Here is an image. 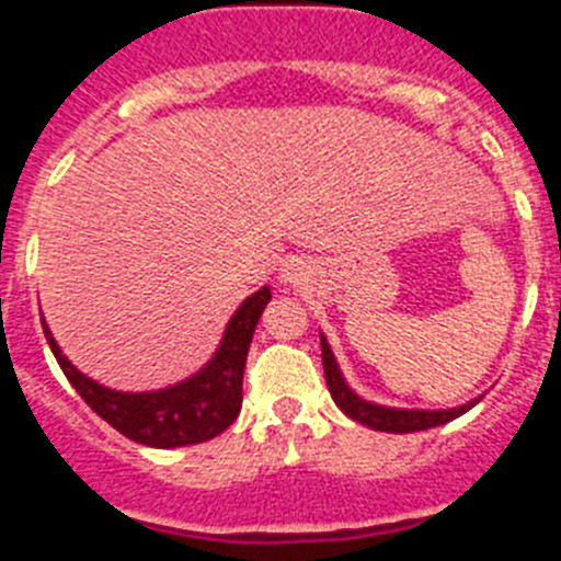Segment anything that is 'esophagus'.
Instances as JSON below:
<instances>
[{
	"mask_svg": "<svg viewBox=\"0 0 561 561\" xmlns=\"http://www.w3.org/2000/svg\"><path fill=\"white\" fill-rule=\"evenodd\" d=\"M309 280V264L300 261V257H289L280 266V284L286 286H304Z\"/></svg>",
	"mask_w": 561,
	"mask_h": 561,
	"instance_id": "esophagus-1",
	"label": "esophagus"
}]
</instances>
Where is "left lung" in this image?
<instances>
[{
  "label": "left lung",
  "instance_id": "1",
  "mask_svg": "<svg viewBox=\"0 0 561 561\" xmlns=\"http://www.w3.org/2000/svg\"><path fill=\"white\" fill-rule=\"evenodd\" d=\"M320 345H323V368H325V381H329L331 399L336 401V408L342 413L348 415V419L359 421L365 427L379 430V433H419V430H430V427H440V424H447V421L458 419L463 415L466 410H472L483 396L478 399L466 401L460 408H449V410H408V408H388V404H374V401L362 399L351 390V385L342 376L340 365L334 359V351H331L329 340L320 334Z\"/></svg>",
  "mask_w": 561,
  "mask_h": 561
}]
</instances>
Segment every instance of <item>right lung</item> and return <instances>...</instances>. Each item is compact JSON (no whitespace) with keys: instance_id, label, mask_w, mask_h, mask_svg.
Returning a JSON list of instances; mask_svg holds the SVG:
<instances>
[{"instance_id":"add662e5","label":"right lung","mask_w":561,"mask_h":561,"mask_svg":"<svg viewBox=\"0 0 561 561\" xmlns=\"http://www.w3.org/2000/svg\"><path fill=\"white\" fill-rule=\"evenodd\" d=\"M270 300V286H261L230 317L219 348L205 368L187 376L185 381H176L171 388L148 390V393H123V390L103 388L95 379H89L61 354L56 336L44 320L42 325L49 351L61 365L64 376L89 408L126 438L146 444V447L171 449L216 438L238 419L241 399H244L241 381H244L247 354H250L257 320Z\"/></svg>"}]
</instances>
